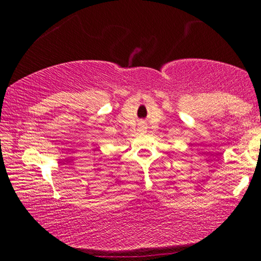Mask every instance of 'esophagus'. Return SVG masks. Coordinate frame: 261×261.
<instances>
[{
	"label": "esophagus",
	"instance_id": "34e87169",
	"mask_svg": "<svg viewBox=\"0 0 261 261\" xmlns=\"http://www.w3.org/2000/svg\"><path fill=\"white\" fill-rule=\"evenodd\" d=\"M146 129H147L146 124H145V123H140L138 126V131L141 132V134H145V132H146Z\"/></svg>",
	"mask_w": 261,
	"mask_h": 261
}]
</instances>
